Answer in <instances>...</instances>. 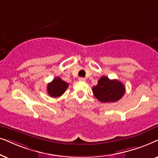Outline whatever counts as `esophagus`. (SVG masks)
<instances>
[{"label":"esophagus","mask_w":158,"mask_h":158,"mask_svg":"<svg viewBox=\"0 0 158 158\" xmlns=\"http://www.w3.org/2000/svg\"><path fill=\"white\" fill-rule=\"evenodd\" d=\"M79 80L81 81H86V79H85V78H84V77H79Z\"/></svg>","instance_id":"obj_1"}]
</instances>
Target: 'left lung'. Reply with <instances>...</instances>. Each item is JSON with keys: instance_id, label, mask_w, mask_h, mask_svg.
<instances>
[{"instance_id": "obj_1", "label": "left lung", "mask_w": 158, "mask_h": 158, "mask_svg": "<svg viewBox=\"0 0 158 158\" xmlns=\"http://www.w3.org/2000/svg\"><path fill=\"white\" fill-rule=\"evenodd\" d=\"M95 98L101 102H114L118 101L125 93L124 85L117 79H108L102 76L98 85L92 87Z\"/></svg>"}]
</instances>
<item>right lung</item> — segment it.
<instances>
[{"label": "right lung", "mask_w": 158, "mask_h": 158, "mask_svg": "<svg viewBox=\"0 0 158 158\" xmlns=\"http://www.w3.org/2000/svg\"><path fill=\"white\" fill-rule=\"evenodd\" d=\"M69 84L63 81L59 77H56L51 82L48 84L47 92L52 98H58L64 93Z\"/></svg>", "instance_id": "add662e5"}]
</instances>
